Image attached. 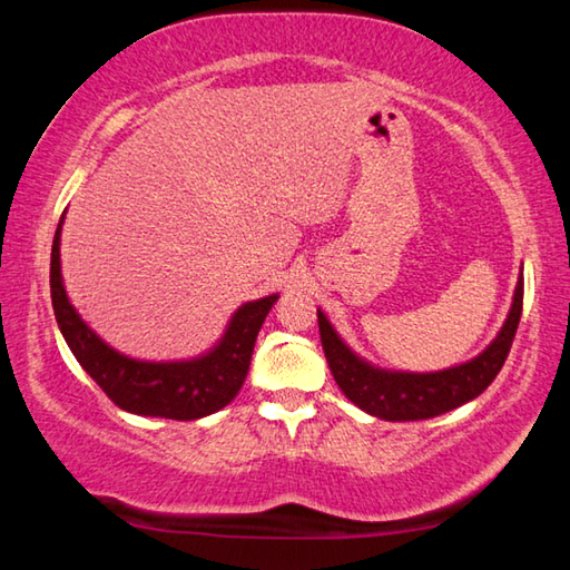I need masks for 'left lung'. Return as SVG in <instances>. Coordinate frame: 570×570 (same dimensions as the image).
Here are the masks:
<instances>
[{
	"instance_id": "8db88e82",
	"label": "left lung",
	"mask_w": 570,
	"mask_h": 570,
	"mask_svg": "<svg viewBox=\"0 0 570 570\" xmlns=\"http://www.w3.org/2000/svg\"><path fill=\"white\" fill-rule=\"evenodd\" d=\"M520 314H523V276L515 286L513 306L503 324V330L482 354L460 366H450L442 372H387L360 360L350 346H346L334 326L326 320L324 312L320 316V334L324 356L330 362L340 390L350 397L356 407L390 422H410V420H430L442 412H450L475 400L478 394L488 390V384L498 377L508 360L510 346H513Z\"/></svg>"
}]
</instances>
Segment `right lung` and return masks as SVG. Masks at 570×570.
<instances>
[{
  "mask_svg": "<svg viewBox=\"0 0 570 570\" xmlns=\"http://www.w3.org/2000/svg\"><path fill=\"white\" fill-rule=\"evenodd\" d=\"M65 216V214H62ZM60 226L52 240L50 292L55 320L82 370L98 382V387L132 414L166 420H198L214 414L236 397L244 384L254 354L258 330L272 312L278 294L256 298L238 308L228 330L214 350L188 362H140L130 360L105 344L80 320L67 298L60 272Z\"/></svg>",
  "mask_w": 570,
  "mask_h": 570,
  "instance_id": "1",
  "label": "right lung"
}]
</instances>
